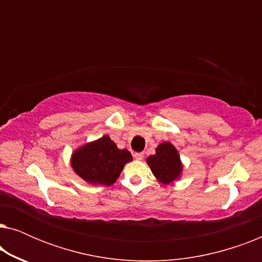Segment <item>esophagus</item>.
Instances as JSON below:
<instances>
[{
	"mask_svg": "<svg viewBox=\"0 0 262 262\" xmlns=\"http://www.w3.org/2000/svg\"><path fill=\"white\" fill-rule=\"evenodd\" d=\"M134 157L137 161H142L143 157H144V154H143V152H135L134 154Z\"/></svg>",
	"mask_w": 262,
	"mask_h": 262,
	"instance_id": "34e87169",
	"label": "esophagus"
}]
</instances>
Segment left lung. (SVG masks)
I'll use <instances>...</instances> for the list:
<instances>
[{
  "label": "left lung",
  "mask_w": 262,
  "mask_h": 262,
  "mask_svg": "<svg viewBox=\"0 0 262 262\" xmlns=\"http://www.w3.org/2000/svg\"><path fill=\"white\" fill-rule=\"evenodd\" d=\"M155 155H150L146 163L157 181L168 185L181 178L182 162L177 148L170 142H163L155 149Z\"/></svg>",
  "instance_id": "8db88e82"
}]
</instances>
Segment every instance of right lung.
Segmentation results:
<instances>
[{
    "instance_id": "right-lung-1",
    "label": "right lung",
    "mask_w": 262,
    "mask_h": 262,
    "mask_svg": "<svg viewBox=\"0 0 262 262\" xmlns=\"http://www.w3.org/2000/svg\"><path fill=\"white\" fill-rule=\"evenodd\" d=\"M130 161L131 152L126 149H118L110 136L105 135L75 150L70 163L75 173L88 184L111 186Z\"/></svg>"
}]
</instances>
